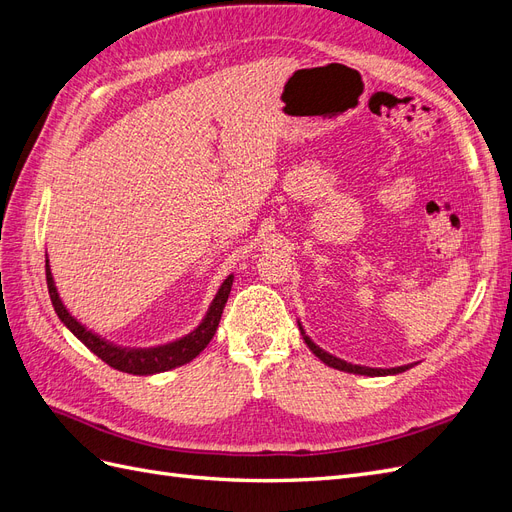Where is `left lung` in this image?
Instances as JSON below:
<instances>
[{
  "label": "left lung",
  "mask_w": 512,
  "mask_h": 512,
  "mask_svg": "<svg viewBox=\"0 0 512 512\" xmlns=\"http://www.w3.org/2000/svg\"><path fill=\"white\" fill-rule=\"evenodd\" d=\"M299 329H301V335H303V339H305L307 348L312 350L324 365H329V367H333V369L348 371V374H359V376H389V374H401V371L410 369V365H401V367H393V369H376V367H361V365L346 363V361H342V359H337V356H333V354H329V352H324L320 346H316V344L312 342V339H309V337L305 335V331H303V327H301V322H299Z\"/></svg>",
  "instance_id": "8db88e82"
}]
</instances>
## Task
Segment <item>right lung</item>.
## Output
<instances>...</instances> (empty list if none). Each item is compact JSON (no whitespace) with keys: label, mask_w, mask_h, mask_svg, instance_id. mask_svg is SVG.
<instances>
[{"label":"right lung","mask_w":512,"mask_h":512,"mask_svg":"<svg viewBox=\"0 0 512 512\" xmlns=\"http://www.w3.org/2000/svg\"><path fill=\"white\" fill-rule=\"evenodd\" d=\"M232 280H235L232 275L226 277L218 294H215L213 303L209 305L207 316L190 335L177 339V342H170L166 346H156V348H123V346H115L113 342H106V339H102L98 333L89 331L68 312L66 305L59 299V292L55 288V280H53L51 267H49V256H46V286H49L51 301H53L55 314L59 316V320L64 322L66 327L76 337H79L91 352L100 356L106 365L123 371V374H134V376L160 374V371L175 369L179 365H185L192 359H196V356L207 348L215 331H218L224 305L228 301V294L232 288Z\"/></svg>","instance_id":"right-lung-1"}]
</instances>
